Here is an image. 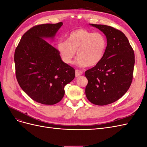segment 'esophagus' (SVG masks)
<instances>
[{"label": "esophagus", "mask_w": 147, "mask_h": 147, "mask_svg": "<svg viewBox=\"0 0 147 147\" xmlns=\"http://www.w3.org/2000/svg\"><path fill=\"white\" fill-rule=\"evenodd\" d=\"M83 74V72L82 70H75V77H79L81 75Z\"/></svg>", "instance_id": "1"}]
</instances>
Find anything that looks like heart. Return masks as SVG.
<instances>
[{
  "label": "heart",
  "instance_id": "b5f03b06",
  "mask_svg": "<svg viewBox=\"0 0 147 147\" xmlns=\"http://www.w3.org/2000/svg\"><path fill=\"white\" fill-rule=\"evenodd\" d=\"M107 47V39L104 34L94 32L84 28L72 30L67 40L57 43V50L65 63H72L76 55L80 67H93L103 58Z\"/></svg>",
  "mask_w": 147,
  "mask_h": 147
}]
</instances>
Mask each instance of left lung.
<instances>
[{"instance_id":"obj_1","label":"left lung","mask_w":147,"mask_h":147,"mask_svg":"<svg viewBox=\"0 0 147 147\" xmlns=\"http://www.w3.org/2000/svg\"><path fill=\"white\" fill-rule=\"evenodd\" d=\"M91 26L105 35L107 45L100 63L84 73L88 80L85 94L92 104L108 105L121 98L129 88L134 72V52L121 31L107 25Z\"/></svg>"}]
</instances>
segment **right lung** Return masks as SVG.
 Returning <instances> with one entry per match:
<instances>
[{"instance_id": "add662e5", "label": "right lung", "mask_w": 147, "mask_h": 147, "mask_svg": "<svg viewBox=\"0 0 147 147\" xmlns=\"http://www.w3.org/2000/svg\"><path fill=\"white\" fill-rule=\"evenodd\" d=\"M63 24L34 26L23 35L15 51L18 84L31 99L42 104L59 102L64 86L75 78V69L64 63L57 49L46 40L54 37Z\"/></svg>"}]
</instances>
